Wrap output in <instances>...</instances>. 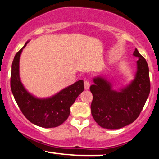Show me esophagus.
Wrapping results in <instances>:
<instances>
[{
    "label": "esophagus",
    "mask_w": 159,
    "mask_h": 159,
    "mask_svg": "<svg viewBox=\"0 0 159 159\" xmlns=\"http://www.w3.org/2000/svg\"><path fill=\"white\" fill-rule=\"evenodd\" d=\"M84 89L85 90H89V88H90V82L87 81H85L84 83Z\"/></svg>",
    "instance_id": "esophagus-1"
}]
</instances>
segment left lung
Here are the masks:
<instances>
[{
  "label": "left lung",
  "instance_id": "1",
  "mask_svg": "<svg viewBox=\"0 0 159 159\" xmlns=\"http://www.w3.org/2000/svg\"><path fill=\"white\" fill-rule=\"evenodd\" d=\"M138 57L134 78L127 86L114 90L106 78L97 76L90 86L93 101L91 114L95 121L107 129H119L138 117L150 92L149 67L145 58L135 48Z\"/></svg>",
  "mask_w": 159,
  "mask_h": 159
}]
</instances>
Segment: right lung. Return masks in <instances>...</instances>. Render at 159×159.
<instances>
[{"mask_svg": "<svg viewBox=\"0 0 159 159\" xmlns=\"http://www.w3.org/2000/svg\"><path fill=\"white\" fill-rule=\"evenodd\" d=\"M21 50L16 53L12 63L10 86L20 110L30 123L43 128H54L64 123L70 114V107L84 91V81L79 80L48 98H37L27 91L19 75Z\"/></svg>", "mask_w": 159, "mask_h": 159, "instance_id": "add662e5", "label": "right lung"}]
</instances>
